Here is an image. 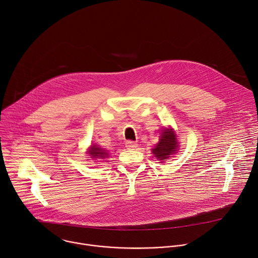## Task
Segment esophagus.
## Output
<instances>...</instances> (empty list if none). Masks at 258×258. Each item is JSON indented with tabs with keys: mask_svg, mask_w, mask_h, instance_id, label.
Returning a JSON list of instances; mask_svg holds the SVG:
<instances>
[{
	"mask_svg": "<svg viewBox=\"0 0 258 258\" xmlns=\"http://www.w3.org/2000/svg\"><path fill=\"white\" fill-rule=\"evenodd\" d=\"M125 147L127 149H136L137 147H138V144L136 143V142H134V141H126L125 142Z\"/></svg>",
	"mask_w": 258,
	"mask_h": 258,
	"instance_id": "34e87169",
	"label": "esophagus"
}]
</instances>
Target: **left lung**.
Masks as SVG:
<instances>
[{"mask_svg": "<svg viewBox=\"0 0 258 258\" xmlns=\"http://www.w3.org/2000/svg\"><path fill=\"white\" fill-rule=\"evenodd\" d=\"M177 148L176 137L173 134L172 130H164L161 134V139L156 145L154 149H152L153 154L156 158L164 160L169 157L170 154H173Z\"/></svg>", "mask_w": 258, "mask_h": 258, "instance_id": "left-lung-1", "label": "left lung"}]
</instances>
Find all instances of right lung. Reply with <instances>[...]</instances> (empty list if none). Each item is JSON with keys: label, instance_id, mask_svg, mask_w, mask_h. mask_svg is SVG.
I'll return each mask as SVG.
<instances>
[{"label": "right lung", "instance_id": "add662e5", "mask_svg": "<svg viewBox=\"0 0 258 258\" xmlns=\"http://www.w3.org/2000/svg\"><path fill=\"white\" fill-rule=\"evenodd\" d=\"M89 154L93 158H100V159H104L108 156V153L104 149L100 148V147H97L96 145L91 147V150L89 151Z\"/></svg>", "mask_w": 258, "mask_h": 258}]
</instances>
